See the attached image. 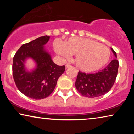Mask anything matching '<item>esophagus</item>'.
Wrapping results in <instances>:
<instances>
[{
  "label": "esophagus",
  "instance_id": "34e87169",
  "mask_svg": "<svg viewBox=\"0 0 134 134\" xmlns=\"http://www.w3.org/2000/svg\"><path fill=\"white\" fill-rule=\"evenodd\" d=\"M72 66H71V65H69V64H66V65H65V68H71Z\"/></svg>",
  "mask_w": 134,
  "mask_h": 134
}]
</instances>
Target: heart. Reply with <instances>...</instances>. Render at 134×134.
I'll list each match as a JSON object with an SVG mask.
<instances>
[{
	"instance_id": "b5f03b06",
	"label": "heart",
	"mask_w": 134,
	"mask_h": 134,
	"mask_svg": "<svg viewBox=\"0 0 134 134\" xmlns=\"http://www.w3.org/2000/svg\"><path fill=\"white\" fill-rule=\"evenodd\" d=\"M54 48L57 54L65 58H69L71 54L76 55V66L86 72L102 69L111 57V52L107 47L88 38L71 37L64 43L60 40H55Z\"/></svg>"
}]
</instances>
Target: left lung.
<instances>
[{
	"mask_svg": "<svg viewBox=\"0 0 134 134\" xmlns=\"http://www.w3.org/2000/svg\"><path fill=\"white\" fill-rule=\"evenodd\" d=\"M111 51L117 58L116 53ZM119 62L116 59L111 60L107 66L94 74H87L79 71L75 83L76 89L82 96L90 98L104 95L109 92L116 80Z\"/></svg>",
	"mask_w": 134,
	"mask_h": 134,
	"instance_id": "1",
	"label": "left lung"
}]
</instances>
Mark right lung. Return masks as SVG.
<instances>
[{"label": "right lung", "instance_id": "right-lung-1", "mask_svg": "<svg viewBox=\"0 0 134 134\" xmlns=\"http://www.w3.org/2000/svg\"><path fill=\"white\" fill-rule=\"evenodd\" d=\"M50 39L43 36L22 45L13 60V76L16 87L25 96L34 99L47 98L54 90L58 79L65 72V66L52 61L44 46ZM30 58L36 66L29 71L25 62Z\"/></svg>", "mask_w": 134, "mask_h": 134}]
</instances>
